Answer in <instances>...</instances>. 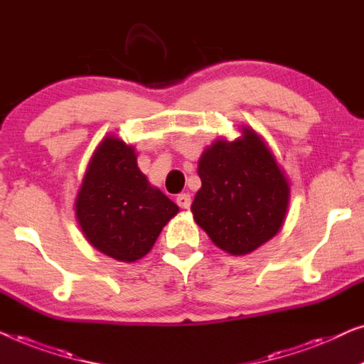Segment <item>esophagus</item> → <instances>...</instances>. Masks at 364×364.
<instances>
[{
  "instance_id": "1",
  "label": "esophagus",
  "mask_w": 364,
  "mask_h": 364,
  "mask_svg": "<svg viewBox=\"0 0 364 364\" xmlns=\"http://www.w3.org/2000/svg\"><path fill=\"white\" fill-rule=\"evenodd\" d=\"M176 203H178V206H180L181 209H188L189 206H191V196H189L188 193H181V194H178Z\"/></svg>"
}]
</instances>
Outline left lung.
<instances>
[{
  "label": "left lung",
  "instance_id": "left-lung-1",
  "mask_svg": "<svg viewBox=\"0 0 364 364\" xmlns=\"http://www.w3.org/2000/svg\"><path fill=\"white\" fill-rule=\"evenodd\" d=\"M201 188L194 196V221L219 249L254 252L282 229L290 183L267 143L247 125L229 141L218 138L198 161Z\"/></svg>",
  "mask_w": 364,
  "mask_h": 364
}]
</instances>
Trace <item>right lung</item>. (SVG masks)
<instances>
[{
  "label": "right lung",
  "instance_id": "add662e5",
  "mask_svg": "<svg viewBox=\"0 0 364 364\" xmlns=\"http://www.w3.org/2000/svg\"><path fill=\"white\" fill-rule=\"evenodd\" d=\"M75 219L92 247L119 262H136L180 208L151 186L133 145L107 135L92 153L74 203Z\"/></svg>",
  "mask_w": 364,
  "mask_h": 364
}]
</instances>
